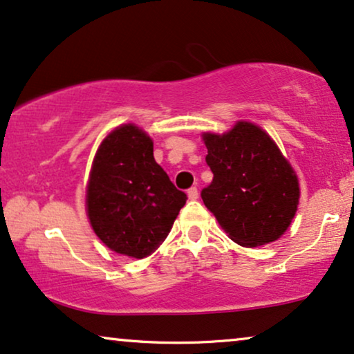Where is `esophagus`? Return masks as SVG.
<instances>
[{"label":"esophagus","mask_w":354,"mask_h":354,"mask_svg":"<svg viewBox=\"0 0 354 354\" xmlns=\"http://www.w3.org/2000/svg\"><path fill=\"white\" fill-rule=\"evenodd\" d=\"M187 197H189V201H196L197 197H199V191H197V187H191V189H187Z\"/></svg>","instance_id":"34e87169"}]
</instances>
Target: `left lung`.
<instances>
[{"label": "left lung", "instance_id": "1", "mask_svg": "<svg viewBox=\"0 0 354 354\" xmlns=\"http://www.w3.org/2000/svg\"><path fill=\"white\" fill-rule=\"evenodd\" d=\"M214 181L202 201L230 239L244 248L285 234L299 204V180L267 131L236 121L223 134L202 133Z\"/></svg>", "mask_w": 354, "mask_h": 354}]
</instances>
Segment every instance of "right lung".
<instances>
[{
	"label": "right lung",
	"mask_w": 354,
	"mask_h": 354,
	"mask_svg": "<svg viewBox=\"0 0 354 354\" xmlns=\"http://www.w3.org/2000/svg\"><path fill=\"white\" fill-rule=\"evenodd\" d=\"M186 199L155 162L152 138L134 122L116 126L98 145L86 186V212L108 249L147 257L167 238Z\"/></svg>",
	"instance_id": "1"
}]
</instances>
